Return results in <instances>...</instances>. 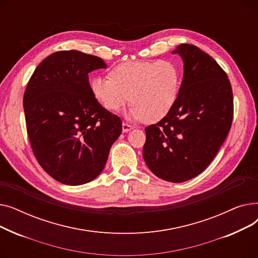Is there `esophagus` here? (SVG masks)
Listing matches in <instances>:
<instances>
[{
    "mask_svg": "<svg viewBox=\"0 0 258 258\" xmlns=\"http://www.w3.org/2000/svg\"><path fill=\"white\" fill-rule=\"evenodd\" d=\"M131 130H133V126L131 124H128L127 122H122V132L127 133Z\"/></svg>",
    "mask_w": 258,
    "mask_h": 258,
    "instance_id": "esophagus-1",
    "label": "esophagus"
}]
</instances>
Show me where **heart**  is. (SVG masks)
Listing matches in <instances>:
<instances>
[{"label":"heart","instance_id":"b5f03b06","mask_svg":"<svg viewBox=\"0 0 258 258\" xmlns=\"http://www.w3.org/2000/svg\"><path fill=\"white\" fill-rule=\"evenodd\" d=\"M180 85L181 71L174 61L137 60L115 66L110 77L92 78L90 89L106 110L118 111L131 100V118L155 123L171 111Z\"/></svg>","mask_w":258,"mask_h":258}]
</instances>
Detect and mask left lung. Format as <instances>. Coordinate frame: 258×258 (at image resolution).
Returning a JSON list of instances; mask_svg holds the SVG:
<instances>
[{
  "label": "left lung",
  "mask_w": 258,
  "mask_h": 258,
  "mask_svg": "<svg viewBox=\"0 0 258 258\" xmlns=\"http://www.w3.org/2000/svg\"><path fill=\"white\" fill-rule=\"evenodd\" d=\"M184 62L171 111L145 127L143 158L158 178L172 183L204 171L218 154L233 119V94L226 72L207 53L182 44L172 51Z\"/></svg>",
  "instance_id": "left-lung-1"
}]
</instances>
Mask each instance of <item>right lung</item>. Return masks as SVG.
<instances>
[{
  "label": "right lung",
  "mask_w": 258,
  "mask_h": 258,
  "mask_svg": "<svg viewBox=\"0 0 258 258\" xmlns=\"http://www.w3.org/2000/svg\"><path fill=\"white\" fill-rule=\"evenodd\" d=\"M98 56L69 50L52 53L33 72L24 94L27 133L43 169L66 185L98 177L121 119L93 96L89 73L104 69Z\"/></svg>",
  "instance_id": "1"
}]
</instances>
